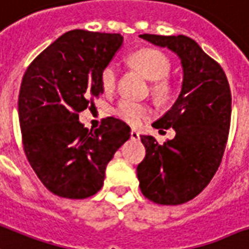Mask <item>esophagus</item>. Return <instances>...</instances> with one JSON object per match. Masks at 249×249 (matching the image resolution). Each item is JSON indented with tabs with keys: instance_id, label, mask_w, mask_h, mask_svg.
<instances>
[{
	"instance_id": "34e87169",
	"label": "esophagus",
	"mask_w": 249,
	"mask_h": 249,
	"mask_svg": "<svg viewBox=\"0 0 249 249\" xmlns=\"http://www.w3.org/2000/svg\"><path fill=\"white\" fill-rule=\"evenodd\" d=\"M130 137H132V140H138L140 138V133L137 130H132L130 132Z\"/></svg>"
}]
</instances>
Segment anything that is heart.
<instances>
[{
  "label": "heart",
  "mask_w": 249,
  "mask_h": 249,
  "mask_svg": "<svg viewBox=\"0 0 249 249\" xmlns=\"http://www.w3.org/2000/svg\"><path fill=\"white\" fill-rule=\"evenodd\" d=\"M129 62L143 77L153 81L151 91L157 99L160 102L170 99L174 85L167 77L171 71V61L164 53L154 48H142L130 54ZM116 82L117 68L109 64L102 70V87L104 92L112 94L116 87ZM113 113L126 124L138 125L142 120L153 115V108L149 104L124 99L119 102Z\"/></svg>",
  "instance_id": "b5f03b06"
}]
</instances>
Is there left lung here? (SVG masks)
<instances>
[{
  "instance_id": "8db88e82",
  "label": "left lung",
  "mask_w": 249,
  "mask_h": 249,
  "mask_svg": "<svg viewBox=\"0 0 249 249\" xmlns=\"http://www.w3.org/2000/svg\"><path fill=\"white\" fill-rule=\"evenodd\" d=\"M140 37L175 52L183 66L179 98L153 124L160 132L174 128L176 136L163 145L141 136L146 155L137 167L140 188L155 204H184L204 191L222 162L230 130V85L221 65L191 37Z\"/></svg>"
}]
</instances>
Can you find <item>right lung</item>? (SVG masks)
<instances>
[{"instance_id": "obj_1", "label": "right lung", "mask_w": 249, "mask_h": 249, "mask_svg": "<svg viewBox=\"0 0 249 249\" xmlns=\"http://www.w3.org/2000/svg\"><path fill=\"white\" fill-rule=\"evenodd\" d=\"M120 34L73 30L30 64L18 98L23 149L32 170L65 198H87L103 187L106 167L130 128L107 117L95 130L78 113L103 92L102 70L123 45Z\"/></svg>"}]
</instances>
